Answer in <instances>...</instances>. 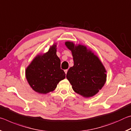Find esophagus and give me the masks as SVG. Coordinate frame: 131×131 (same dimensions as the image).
<instances>
[{
	"instance_id": "34e87169",
	"label": "esophagus",
	"mask_w": 131,
	"mask_h": 131,
	"mask_svg": "<svg viewBox=\"0 0 131 131\" xmlns=\"http://www.w3.org/2000/svg\"><path fill=\"white\" fill-rule=\"evenodd\" d=\"M64 71H65V73H66V74H67V73H68V69H66V70H65Z\"/></svg>"
}]
</instances>
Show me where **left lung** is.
I'll use <instances>...</instances> for the list:
<instances>
[{"label": "left lung", "instance_id": "left-lung-1", "mask_svg": "<svg viewBox=\"0 0 131 131\" xmlns=\"http://www.w3.org/2000/svg\"><path fill=\"white\" fill-rule=\"evenodd\" d=\"M66 46L72 51L74 65L69 68L66 78L74 92L84 97H91L98 92L106 80V70L96 55L85 46H74L70 42Z\"/></svg>", "mask_w": 131, "mask_h": 131}]
</instances>
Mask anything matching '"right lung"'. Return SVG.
<instances>
[{
  "instance_id": "obj_1",
  "label": "right lung",
  "mask_w": 131,
  "mask_h": 131,
  "mask_svg": "<svg viewBox=\"0 0 131 131\" xmlns=\"http://www.w3.org/2000/svg\"><path fill=\"white\" fill-rule=\"evenodd\" d=\"M56 52V46H52L45 54L35 58L26 68V79L37 92L47 94L53 91L59 82L65 78Z\"/></svg>"
}]
</instances>
